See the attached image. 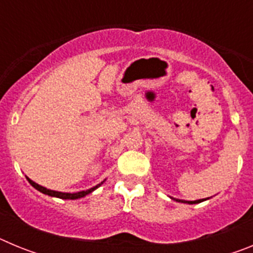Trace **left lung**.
I'll return each mask as SVG.
<instances>
[{
    "instance_id": "left-lung-1",
    "label": "left lung",
    "mask_w": 253,
    "mask_h": 253,
    "mask_svg": "<svg viewBox=\"0 0 253 253\" xmlns=\"http://www.w3.org/2000/svg\"><path fill=\"white\" fill-rule=\"evenodd\" d=\"M172 200H175V202L178 203H185V204H199V203L204 202V200H208V199H199V200H195V202H186V200H180V199H175V198H171Z\"/></svg>"
}]
</instances>
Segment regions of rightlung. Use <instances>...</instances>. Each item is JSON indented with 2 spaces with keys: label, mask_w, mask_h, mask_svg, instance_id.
Here are the masks:
<instances>
[{
  "label": "right lung",
  "mask_w": 253,
  "mask_h": 253,
  "mask_svg": "<svg viewBox=\"0 0 253 253\" xmlns=\"http://www.w3.org/2000/svg\"><path fill=\"white\" fill-rule=\"evenodd\" d=\"M26 180L29 181V184H30L31 186L35 187V189H37L38 191H40V193H43V194H45V195H49V196H53V198L64 199V200H76V199L84 198V196L88 195V194H91L92 191H95L97 187H100L105 182V180H104L101 184L96 185V186L91 187V189H88V190H84V191H78V193H62V191H55V190H49L44 186H40L39 184H37V182H34L33 180H30L28 176H26Z\"/></svg>",
  "instance_id": "1"
}]
</instances>
